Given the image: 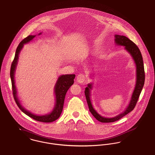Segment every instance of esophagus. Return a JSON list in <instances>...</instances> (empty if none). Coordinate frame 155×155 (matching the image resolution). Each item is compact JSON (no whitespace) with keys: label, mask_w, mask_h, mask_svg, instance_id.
I'll return each instance as SVG.
<instances>
[{"label":"esophagus","mask_w":155,"mask_h":155,"mask_svg":"<svg viewBox=\"0 0 155 155\" xmlns=\"http://www.w3.org/2000/svg\"><path fill=\"white\" fill-rule=\"evenodd\" d=\"M86 79V76L84 74H79L77 76V78H76V80L79 83H83L84 82Z\"/></svg>","instance_id":"esophagus-1"}]
</instances>
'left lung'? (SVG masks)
<instances>
[{"label":"left lung","mask_w":155,"mask_h":155,"mask_svg":"<svg viewBox=\"0 0 155 155\" xmlns=\"http://www.w3.org/2000/svg\"><path fill=\"white\" fill-rule=\"evenodd\" d=\"M114 37L115 43L118 45L124 46L125 49L130 54L133 59L134 60V63L136 66V83L134 91L131 97V100L126 109L122 114L112 118L102 117L99 114H97V112L94 109L90 98L91 89H92V84H87V87L85 88L84 94L89 110L97 120L102 123H110L117 121L134 110L143 87L145 79L143 58L137 46L132 41H130L129 38L124 36L115 35Z\"/></svg>","instance_id":"1"}]
</instances>
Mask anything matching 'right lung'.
<instances>
[{
  "label": "right lung",
  "instance_id": "obj_1",
  "mask_svg": "<svg viewBox=\"0 0 155 155\" xmlns=\"http://www.w3.org/2000/svg\"><path fill=\"white\" fill-rule=\"evenodd\" d=\"M39 33V35H41ZM36 36L29 35L24 39H23L21 43L19 44L16 53L15 58L12 62L11 65V72H10V76H11V82H12V92L14 99L17 104L18 106L19 107L21 110L24 113L28 115V116L31 117L32 119H35V120L41 122H45V123H49L52 122L56 119H58L62 113L64 101L65 98V95L68 89L74 83V79L75 78V74H64L62 75L59 77L58 81L55 84L54 87V93L56 96V103L54 107L53 108L52 112L48 114L42 115V116H38L36 114H31L30 112L26 110L21 105L20 102L18 99L17 96V91L16 89V86L15 83V69L16 68V65L18 64L19 54L21 52V49L23 47L24 44H26L28 42L31 41Z\"/></svg>",
  "mask_w": 155,
  "mask_h": 155
}]
</instances>
